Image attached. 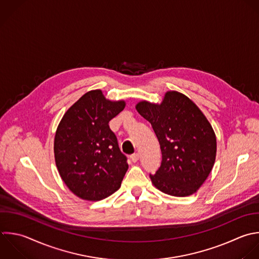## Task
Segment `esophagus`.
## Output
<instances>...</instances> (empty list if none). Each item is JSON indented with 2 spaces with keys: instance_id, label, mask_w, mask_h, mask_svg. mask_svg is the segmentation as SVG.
I'll return each mask as SVG.
<instances>
[{
  "instance_id": "obj_1",
  "label": "esophagus",
  "mask_w": 259,
  "mask_h": 259,
  "mask_svg": "<svg viewBox=\"0 0 259 259\" xmlns=\"http://www.w3.org/2000/svg\"><path fill=\"white\" fill-rule=\"evenodd\" d=\"M131 159L133 162H137L139 159H140V154L139 153H135L131 156Z\"/></svg>"
}]
</instances>
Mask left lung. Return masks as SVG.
Masks as SVG:
<instances>
[{
  "label": "left lung",
  "instance_id": "left-lung-1",
  "mask_svg": "<svg viewBox=\"0 0 259 259\" xmlns=\"http://www.w3.org/2000/svg\"><path fill=\"white\" fill-rule=\"evenodd\" d=\"M138 112L151 124L158 138L162 161L153 184L169 195L194 193L210 173L217 152L211 125L199 108L185 95L170 91L163 102L142 101Z\"/></svg>",
  "mask_w": 259,
  "mask_h": 259
}]
</instances>
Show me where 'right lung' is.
<instances>
[{"mask_svg":"<svg viewBox=\"0 0 259 259\" xmlns=\"http://www.w3.org/2000/svg\"><path fill=\"white\" fill-rule=\"evenodd\" d=\"M123 101L106 100L100 90L84 94L64 115L55 137V158L64 182L77 196L101 200L114 193L128 168L109 121Z\"/></svg>","mask_w":259,"mask_h":259,"instance_id":"obj_1","label":"right lung"}]
</instances>
